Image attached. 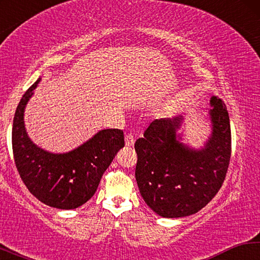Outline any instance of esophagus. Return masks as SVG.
<instances>
[{
    "label": "esophagus",
    "instance_id": "esophagus-1",
    "mask_svg": "<svg viewBox=\"0 0 260 260\" xmlns=\"http://www.w3.org/2000/svg\"><path fill=\"white\" fill-rule=\"evenodd\" d=\"M134 142H135V138L133 134H127L126 138H125V143H126V147H133L134 146Z\"/></svg>",
    "mask_w": 260,
    "mask_h": 260
}]
</instances>
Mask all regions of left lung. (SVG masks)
<instances>
[{
	"mask_svg": "<svg viewBox=\"0 0 260 260\" xmlns=\"http://www.w3.org/2000/svg\"><path fill=\"white\" fill-rule=\"evenodd\" d=\"M210 138L201 149L180 142L181 116L153 120L135 142V179L141 196L164 218L199 212L217 195L231 160L232 135L225 103L210 100Z\"/></svg>",
	"mask_w": 260,
	"mask_h": 260,
	"instance_id": "obj_1",
	"label": "left lung"
}]
</instances>
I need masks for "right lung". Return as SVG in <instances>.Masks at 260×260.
<instances>
[{
  "instance_id": "add662e5",
  "label": "right lung",
  "mask_w": 260,
  "mask_h": 260,
  "mask_svg": "<svg viewBox=\"0 0 260 260\" xmlns=\"http://www.w3.org/2000/svg\"><path fill=\"white\" fill-rule=\"evenodd\" d=\"M41 78L23 95L12 126V151L21 180L29 192L51 208L77 209L89 201L114 156L125 146L124 132L102 129L80 147L65 153L39 148L24 124L26 104Z\"/></svg>"
}]
</instances>
